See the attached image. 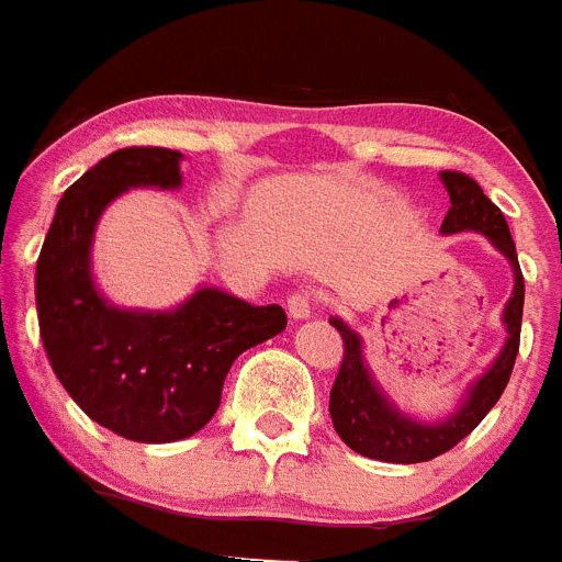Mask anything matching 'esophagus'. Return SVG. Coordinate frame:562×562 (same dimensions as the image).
<instances>
[{
  "label": "esophagus",
  "instance_id": "34e87169",
  "mask_svg": "<svg viewBox=\"0 0 562 562\" xmlns=\"http://www.w3.org/2000/svg\"><path fill=\"white\" fill-rule=\"evenodd\" d=\"M315 310L317 301L310 292H292V295L286 297V312H290L292 321H304V317H310Z\"/></svg>",
  "mask_w": 562,
  "mask_h": 562
}]
</instances>
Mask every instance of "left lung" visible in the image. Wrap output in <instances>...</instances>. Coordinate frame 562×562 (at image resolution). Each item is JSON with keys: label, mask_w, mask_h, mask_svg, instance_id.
Returning a JSON list of instances; mask_svg holds the SVG:
<instances>
[{"label": "left lung", "mask_w": 562, "mask_h": 562, "mask_svg": "<svg viewBox=\"0 0 562 562\" xmlns=\"http://www.w3.org/2000/svg\"><path fill=\"white\" fill-rule=\"evenodd\" d=\"M441 180L450 193V211L441 222V233H461L475 231L484 233L506 258L515 270V292L504 310V324L509 337H506L504 351L493 362V369L486 371L473 391L467 394L464 405L456 411L450 419L439 425H422V422L402 416L400 411L391 408L369 369L362 366L360 337L342 324L331 321L342 337V360L337 369L335 385L329 394V414L337 436L349 445L355 453L376 461H394V464H416V461H430L436 456L448 453L459 445L464 436L479 428V422L493 411L495 402L504 394L506 382L513 376L515 357L520 349V317H524V272L518 265L513 233L506 225L504 213L498 205L486 200L479 182L461 171H441Z\"/></svg>", "instance_id": "1"}]
</instances>
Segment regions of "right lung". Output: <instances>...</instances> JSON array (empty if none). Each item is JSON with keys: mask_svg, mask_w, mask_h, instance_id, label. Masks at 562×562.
Instances as JSON below:
<instances>
[{"mask_svg": "<svg viewBox=\"0 0 562 562\" xmlns=\"http://www.w3.org/2000/svg\"><path fill=\"white\" fill-rule=\"evenodd\" d=\"M180 151L128 146L64 191L36 265V310L47 360L78 408L146 445L202 430L222 402L233 360L284 331L278 304L250 306L200 290L180 310L123 312L89 278V241L103 207L126 188L180 186Z\"/></svg>", "mask_w": 562, "mask_h": 562, "instance_id": "add662e5", "label": "right lung"}]
</instances>
